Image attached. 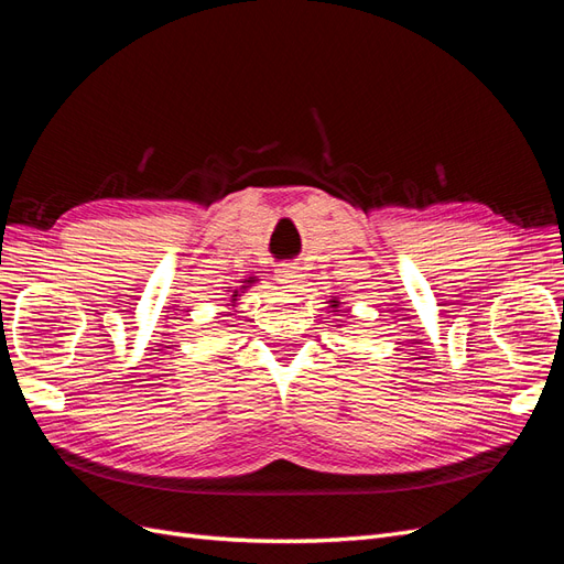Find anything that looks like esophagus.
Masks as SVG:
<instances>
[{
	"label": "esophagus",
	"mask_w": 564,
	"mask_h": 564,
	"mask_svg": "<svg viewBox=\"0 0 564 564\" xmlns=\"http://www.w3.org/2000/svg\"><path fill=\"white\" fill-rule=\"evenodd\" d=\"M278 278H280V282H282V284H286V286H301V282L305 280V275H303V268H301L299 263L282 268Z\"/></svg>",
	"instance_id": "esophagus-1"
}]
</instances>
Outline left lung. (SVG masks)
<instances>
[{"mask_svg": "<svg viewBox=\"0 0 564 564\" xmlns=\"http://www.w3.org/2000/svg\"><path fill=\"white\" fill-rule=\"evenodd\" d=\"M329 303H332V308H334V311H338V299H332Z\"/></svg>", "mask_w": 564, "mask_h": 564, "instance_id": "left-lung-1", "label": "left lung"}]
</instances>
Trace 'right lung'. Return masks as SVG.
Wrapping results in <instances>:
<instances>
[{"label":"right lung","instance_id":"right-lung-1","mask_svg":"<svg viewBox=\"0 0 564 564\" xmlns=\"http://www.w3.org/2000/svg\"><path fill=\"white\" fill-rule=\"evenodd\" d=\"M253 282H256V280H253V278H251V280H245V284H242V286H240V289H235V292H232V299H230V301H232V305H235V303H237V296H240V294H237V292H245V289H247V286H251V284H253Z\"/></svg>","mask_w":564,"mask_h":564}]
</instances>
